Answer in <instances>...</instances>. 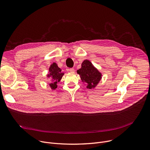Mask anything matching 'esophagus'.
<instances>
[{"mask_svg":"<svg viewBox=\"0 0 150 150\" xmlns=\"http://www.w3.org/2000/svg\"><path fill=\"white\" fill-rule=\"evenodd\" d=\"M69 71L71 72H72V73H73V72H75V69H74V68H70Z\"/></svg>","mask_w":150,"mask_h":150,"instance_id":"obj_1","label":"esophagus"}]
</instances>
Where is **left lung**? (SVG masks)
<instances>
[{"mask_svg": "<svg viewBox=\"0 0 150 150\" xmlns=\"http://www.w3.org/2000/svg\"><path fill=\"white\" fill-rule=\"evenodd\" d=\"M83 82H86L87 88H94L101 79V74L88 60H85L81 64V69L77 71Z\"/></svg>", "mask_w": 150, "mask_h": 150, "instance_id": "left-lung-1", "label": "left lung"}]
</instances>
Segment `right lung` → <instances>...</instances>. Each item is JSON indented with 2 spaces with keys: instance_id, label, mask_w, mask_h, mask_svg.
I'll return each instance as SVG.
<instances>
[{
  "instance_id": "1",
  "label": "right lung",
  "mask_w": 150,
  "mask_h": 150,
  "mask_svg": "<svg viewBox=\"0 0 150 150\" xmlns=\"http://www.w3.org/2000/svg\"><path fill=\"white\" fill-rule=\"evenodd\" d=\"M61 71L62 70L58 67L56 63H53L49 68V74L47 75V77L49 78V86L52 90H55L57 88V83L60 82L64 75V73L62 72Z\"/></svg>"
}]
</instances>
